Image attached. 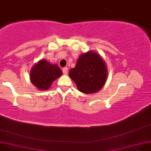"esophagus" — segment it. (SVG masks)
<instances>
[{"label":"esophagus","mask_w":151,"mask_h":151,"mask_svg":"<svg viewBox=\"0 0 151 151\" xmlns=\"http://www.w3.org/2000/svg\"><path fill=\"white\" fill-rule=\"evenodd\" d=\"M63 73H64L65 75L67 74V73H68V68H67V67H64V68H63Z\"/></svg>","instance_id":"1"}]
</instances>
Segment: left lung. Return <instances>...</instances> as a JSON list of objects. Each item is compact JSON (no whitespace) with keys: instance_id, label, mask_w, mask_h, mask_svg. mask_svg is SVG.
Wrapping results in <instances>:
<instances>
[{"instance_id":"obj_1","label":"left lung","mask_w":151,"mask_h":151,"mask_svg":"<svg viewBox=\"0 0 151 151\" xmlns=\"http://www.w3.org/2000/svg\"><path fill=\"white\" fill-rule=\"evenodd\" d=\"M77 88L84 93H93L104 86L108 70L103 59L93 51L80 55L76 66L69 73Z\"/></svg>"}]
</instances>
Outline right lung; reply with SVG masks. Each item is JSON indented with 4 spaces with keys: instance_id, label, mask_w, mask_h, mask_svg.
<instances>
[{
    "instance_id": "obj_1",
    "label": "right lung",
    "mask_w": 151,
    "mask_h": 151,
    "mask_svg": "<svg viewBox=\"0 0 151 151\" xmlns=\"http://www.w3.org/2000/svg\"><path fill=\"white\" fill-rule=\"evenodd\" d=\"M61 75L62 71L58 65L52 64L42 59L33 66L30 78L34 86L45 91L50 88L52 82Z\"/></svg>"
}]
</instances>
